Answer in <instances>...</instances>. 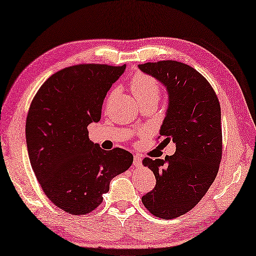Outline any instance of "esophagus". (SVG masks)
Masks as SVG:
<instances>
[{"label": "esophagus", "mask_w": 256, "mask_h": 256, "mask_svg": "<svg viewBox=\"0 0 256 256\" xmlns=\"http://www.w3.org/2000/svg\"><path fill=\"white\" fill-rule=\"evenodd\" d=\"M140 165H142V157L139 155H134V166L139 167Z\"/></svg>", "instance_id": "1"}]
</instances>
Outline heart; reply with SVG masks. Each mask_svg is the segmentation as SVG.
I'll list each match as a JSON object with an SVG mask.
<instances>
[{
	"label": "heart",
	"instance_id": "1",
	"mask_svg": "<svg viewBox=\"0 0 256 256\" xmlns=\"http://www.w3.org/2000/svg\"><path fill=\"white\" fill-rule=\"evenodd\" d=\"M130 89L139 104L146 102V101L157 102L160 94V88L157 80L144 74H137L132 76L130 81Z\"/></svg>",
	"mask_w": 256,
	"mask_h": 256
}]
</instances>
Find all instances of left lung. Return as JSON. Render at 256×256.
Returning a JSON list of instances; mask_svg holds the SVG:
<instances>
[{
  "label": "left lung",
  "instance_id": "left-lung-1",
  "mask_svg": "<svg viewBox=\"0 0 256 256\" xmlns=\"http://www.w3.org/2000/svg\"><path fill=\"white\" fill-rule=\"evenodd\" d=\"M138 68L167 90L168 108L159 134L166 144H176L172 156L142 160L155 175L156 186L142 200L152 215L176 218L198 204L218 175L220 106L208 81L188 64L167 60Z\"/></svg>",
  "mask_w": 256,
  "mask_h": 256
}]
</instances>
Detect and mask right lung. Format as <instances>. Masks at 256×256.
<instances>
[{"label":"right lung","instance_id":"add662e5","mask_svg":"<svg viewBox=\"0 0 256 256\" xmlns=\"http://www.w3.org/2000/svg\"><path fill=\"white\" fill-rule=\"evenodd\" d=\"M126 64H78L56 72L33 98L26 124L28 158L53 204L72 215L92 212L132 154L101 149L86 127L98 122L106 94Z\"/></svg>","mask_w":256,"mask_h":256}]
</instances>
